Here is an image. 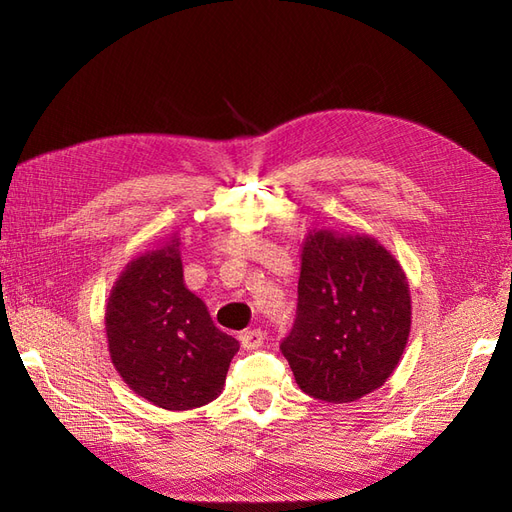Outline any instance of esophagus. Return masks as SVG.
<instances>
[{
	"mask_svg": "<svg viewBox=\"0 0 512 512\" xmlns=\"http://www.w3.org/2000/svg\"><path fill=\"white\" fill-rule=\"evenodd\" d=\"M262 342H265V333H262L260 329H252V331L241 333V346L245 350H258L262 346Z\"/></svg>",
	"mask_w": 512,
	"mask_h": 512,
	"instance_id": "1",
	"label": "esophagus"
}]
</instances>
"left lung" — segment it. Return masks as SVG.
<instances>
[{
  "label": "left lung",
  "mask_w": 512,
  "mask_h": 512,
  "mask_svg": "<svg viewBox=\"0 0 512 512\" xmlns=\"http://www.w3.org/2000/svg\"><path fill=\"white\" fill-rule=\"evenodd\" d=\"M410 322L406 273L374 237L314 230L305 239L297 320L280 346L303 393L348 404L380 389Z\"/></svg>",
  "instance_id": "8db88e82"
}]
</instances>
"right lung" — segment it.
<instances>
[{
  "instance_id": "obj_1",
  "label": "right lung",
  "mask_w": 512,
  "mask_h": 512,
  "mask_svg": "<svg viewBox=\"0 0 512 512\" xmlns=\"http://www.w3.org/2000/svg\"><path fill=\"white\" fill-rule=\"evenodd\" d=\"M108 352L130 389L164 410H190L222 393L239 342L215 327L183 284L179 239L128 262L106 303Z\"/></svg>"
}]
</instances>
